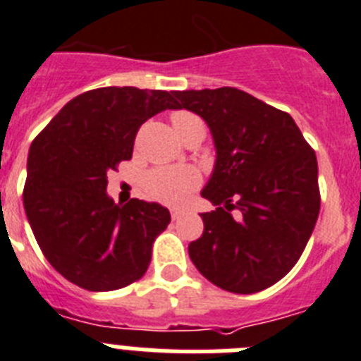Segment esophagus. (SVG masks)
<instances>
[{"mask_svg": "<svg viewBox=\"0 0 361 361\" xmlns=\"http://www.w3.org/2000/svg\"><path fill=\"white\" fill-rule=\"evenodd\" d=\"M188 213V209H184V208H173L171 209V219L173 220H177V219H180V216H184Z\"/></svg>", "mask_w": 361, "mask_h": 361, "instance_id": "1", "label": "esophagus"}]
</instances>
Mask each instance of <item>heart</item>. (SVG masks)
<instances>
[{
	"instance_id": "obj_1",
	"label": "heart",
	"mask_w": 361,
	"mask_h": 361,
	"mask_svg": "<svg viewBox=\"0 0 361 361\" xmlns=\"http://www.w3.org/2000/svg\"><path fill=\"white\" fill-rule=\"evenodd\" d=\"M190 116L191 114L188 111H177L171 116V123ZM197 186H199V173L188 166L155 168L148 171L142 180L145 195L149 200L166 204V206H180Z\"/></svg>"
}]
</instances>
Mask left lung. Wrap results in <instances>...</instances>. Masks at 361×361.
Instances as JSON below:
<instances>
[{
	"instance_id": "1",
	"label": "left lung",
	"mask_w": 361,
	"mask_h": 361,
	"mask_svg": "<svg viewBox=\"0 0 361 361\" xmlns=\"http://www.w3.org/2000/svg\"><path fill=\"white\" fill-rule=\"evenodd\" d=\"M208 123L216 162L202 197L204 233L191 262L216 288L251 295L279 282L304 253L320 213L314 149L289 116L238 88L173 92Z\"/></svg>"
}]
</instances>
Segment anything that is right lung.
Instances as JSON below:
<instances>
[{
  "instance_id": "right-lung-1",
  "label": "right lung",
  "mask_w": 361,
  "mask_h": 361,
  "mask_svg": "<svg viewBox=\"0 0 361 361\" xmlns=\"http://www.w3.org/2000/svg\"><path fill=\"white\" fill-rule=\"evenodd\" d=\"M166 108L170 92L104 86L73 97L32 141L23 206L44 258L86 291L137 282L155 238L170 224L161 204L106 195V173L130 161L135 135Z\"/></svg>"
}]
</instances>
